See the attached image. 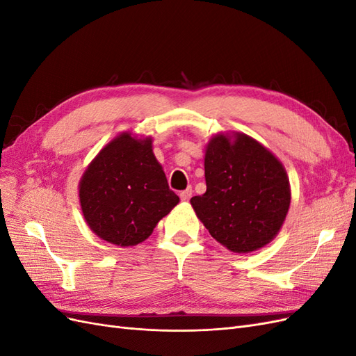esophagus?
Segmentation results:
<instances>
[{
  "instance_id": "esophagus-1",
  "label": "esophagus",
  "mask_w": 356,
  "mask_h": 356,
  "mask_svg": "<svg viewBox=\"0 0 356 356\" xmlns=\"http://www.w3.org/2000/svg\"><path fill=\"white\" fill-rule=\"evenodd\" d=\"M179 197H181V200H184V202L190 200V197H191V188H187V190H182V191L179 193Z\"/></svg>"
}]
</instances>
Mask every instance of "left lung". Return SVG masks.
<instances>
[{
    "label": "left lung",
    "instance_id": "obj_1",
    "mask_svg": "<svg viewBox=\"0 0 356 356\" xmlns=\"http://www.w3.org/2000/svg\"><path fill=\"white\" fill-rule=\"evenodd\" d=\"M207 191L190 203L212 238L246 254L270 243L289 209L286 170L245 134L215 135L204 153Z\"/></svg>",
    "mask_w": 356,
    "mask_h": 356
}]
</instances>
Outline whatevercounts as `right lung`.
I'll use <instances>...</instances> for the list:
<instances>
[{
  "label": "right lung",
  "mask_w": 356,
  "mask_h": 356,
  "mask_svg": "<svg viewBox=\"0 0 356 356\" xmlns=\"http://www.w3.org/2000/svg\"><path fill=\"white\" fill-rule=\"evenodd\" d=\"M84 220L101 239L134 246L153 233L179 197L168 186L153 139L124 132L106 144L79 186Z\"/></svg>",
  "instance_id": "add662e5"
}]
</instances>
